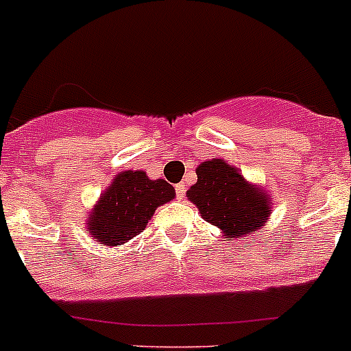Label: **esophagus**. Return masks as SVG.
Returning a JSON list of instances; mask_svg holds the SVG:
<instances>
[{
  "label": "esophagus",
  "mask_w": 351,
  "mask_h": 351,
  "mask_svg": "<svg viewBox=\"0 0 351 351\" xmlns=\"http://www.w3.org/2000/svg\"><path fill=\"white\" fill-rule=\"evenodd\" d=\"M176 193H178V197H179V198L184 197V193H186L184 182H179V184H176Z\"/></svg>",
  "instance_id": "esophagus-1"
}]
</instances>
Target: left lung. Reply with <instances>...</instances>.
<instances>
[{
    "label": "left lung",
    "instance_id": "1",
    "mask_svg": "<svg viewBox=\"0 0 351 351\" xmlns=\"http://www.w3.org/2000/svg\"><path fill=\"white\" fill-rule=\"evenodd\" d=\"M198 181L186 191L207 223L224 239H243L261 230L271 214V198L257 184L245 181L239 169L221 158L207 160L197 169Z\"/></svg>",
    "mask_w": 351,
    "mask_h": 351
}]
</instances>
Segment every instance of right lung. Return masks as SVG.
Instances as JSON below:
<instances>
[{"mask_svg":"<svg viewBox=\"0 0 351 351\" xmlns=\"http://www.w3.org/2000/svg\"><path fill=\"white\" fill-rule=\"evenodd\" d=\"M173 197L176 189L163 179L151 181L144 170H125L88 214L86 233L104 245H121L143 233L154 210Z\"/></svg>","mask_w":351,"mask_h":351,"instance_id":"1","label":"right lung"}]
</instances>
